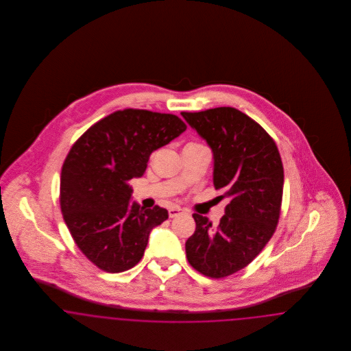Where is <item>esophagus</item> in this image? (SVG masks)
Wrapping results in <instances>:
<instances>
[{"label": "esophagus", "instance_id": "obj_1", "mask_svg": "<svg viewBox=\"0 0 351 351\" xmlns=\"http://www.w3.org/2000/svg\"><path fill=\"white\" fill-rule=\"evenodd\" d=\"M180 213H183V209H180L179 206H173V208H169V210H168V215H169V217H178Z\"/></svg>", "mask_w": 351, "mask_h": 351}]
</instances>
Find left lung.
<instances>
[{"label": "left lung", "mask_w": 351, "mask_h": 351, "mask_svg": "<svg viewBox=\"0 0 351 351\" xmlns=\"http://www.w3.org/2000/svg\"><path fill=\"white\" fill-rule=\"evenodd\" d=\"M213 151V183L229 197L217 228L195 213L196 230L185 242L189 265L213 279L246 267L275 233L283 200L284 169L275 141L252 118L222 106L182 112Z\"/></svg>", "instance_id": "obj_1"}]
</instances>
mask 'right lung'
<instances>
[{"label": "right lung", "instance_id": "right-lung-1", "mask_svg": "<svg viewBox=\"0 0 351 351\" xmlns=\"http://www.w3.org/2000/svg\"><path fill=\"white\" fill-rule=\"evenodd\" d=\"M175 114L123 109L92 125L73 143L60 175V209L68 230L97 267L117 274L142 259L151 229L167 209L130 205V180L141 178L155 150L184 133Z\"/></svg>", "mask_w": 351, "mask_h": 351}]
</instances>
